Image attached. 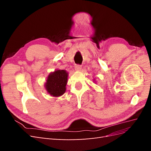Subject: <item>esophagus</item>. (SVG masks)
<instances>
[{"label": "esophagus", "mask_w": 151, "mask_h": 151, "mask_svg": "<svg viewBox=\"0 0 151 151\" xmlns=\"http://www.w3.org/2000/svg\"><path fill=\"white\" fill-rule=\"evenodd\" d=\"M81 65H75V70L76 71H80L81 70Z\"/></svg>", "instance_id": "1"}]
</instances>
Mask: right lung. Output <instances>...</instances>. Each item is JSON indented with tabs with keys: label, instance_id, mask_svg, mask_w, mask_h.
Segmentation results:
<instances>
[{
	"label": "right lung",
	"instance_id": "add662e5",
	"mask_svg": "<svg viewBox=\"0 0 151 151\" xmlns=\"http://www.w3.org/2000/svg\"><path fill=\"white\" fill-rule=\"evenodd\" d=\"M68 72L65 70H56L48 75L45 87L47 92L53 97L65 93L67 83Z\"/></svg>",
	"mask_w": 151,
	"mask_h": 151
}]
</instances>
